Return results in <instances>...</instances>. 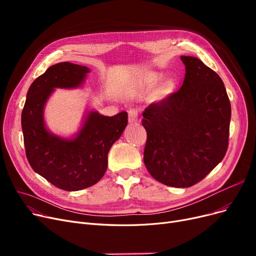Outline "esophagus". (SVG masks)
Returning a JSON list of instances; mask_svg holds the SVG:
<instances>
[{"label": "esophagus", "mask_w": 256, "mask_h": 256, "mask_svg": "<svg viewBox=\"0 0 256 256\" xmlns=\"http://www.w3.org/2000/svg\"><path fill=\"white\" fill-rule=\"evenodd\" d=\"M139 117V110L136 109V108H132L128 111V122L130 124H135L138 121Z\"/></svg>", "instance_id": "34e87169"}]
</instances>
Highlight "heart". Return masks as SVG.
<instances>
[{
  "instance_id": "1",
  "label": "heart",
  "mask_w": 256,
  "mask_h": 256,
  "mask_svg": "<svg viewBox=\"0 0 256 256\" xmlns=\"http://www.w3.org/2000/svg\"><path fill=\"white\" fill-rule=\"evenodd\" d=\"M150 78H152V80H154V82H156V80H158L160 78V76L158 74H152L150 76ZM172 86H173V83L171 82V80H168V82L166 83V88L170 89Z\"/></svg>"
}]
</instances>
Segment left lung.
Instances as JSON below:
<instances>
[{
	"mask_svg": "<svg viewBox=\"0 0 256 256\" xmlns=\"http://www.w3.org/2000/svg\"><path fill=\"white\" fill-rule=\"evenodd\" d=\"M182 86L143 112L144 164L158 182L189 188L223 160L232 106L223 80L196 57L182 56Z\"/></svg>",
	"mask_w": 256,
	"mask_h": 256,
	"instance_id": "left-lung-1",
	"label": "left lung"
}]
</instances>
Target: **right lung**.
<instances>
[{"label":"right lung","mask_w":256,"mask_h":256,"mask_svg":"<svg viewBox=\"0 0 256 256\" xmlns=\"http://www.w3.org/2000/svg\"><path fill=\"white\" fill-rule=\"evenodd\" d=\"M90 70L70 62L52 65L30 86L22 112L26 158L32 169L65 191L96 184L108 167V154L128 126V113L112 117L88 111L80 130L72 138L50 132L44 106L56 88L72 89L84 83Z\"/></svg>","instance_id":"right-lung-1"}]
</instances>
